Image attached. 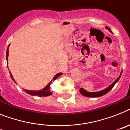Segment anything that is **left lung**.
Wrapping results in <instances>:
<instances>
[{
	"instance_id": "8db88e82",
	"label": "left lung",
	"mask_w": 130,
	"mask_h": 130,
	"mask_svg": "<svg viewBox=\"0 0 130 130\" xmlns=\"http://www.w3.org/2000/svg\"><path fill=\"white\" fill-rule=\"evenodd\" d=\"M106 28H107L108 30H109L110 32H111V29L109 28V27H106ZM122 73H121V74H120V75L119 76V77H118V79H117L116 80V81L112 83V84H111V85H109L108 87H107L106 89H103V90L102 91H98V92H89V91H86L85 89H83V88H80L79 89L80 93H81V94L85 96V97H88V98H98V97H101V96L102 95H104L106 94V93H107L109 92V91L112 89L113 87L115 84H116L118 81H119L120 77H121V75H122Z\"/></svg>"
}]
</instances>
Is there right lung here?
<instances>
[{
  "instance_id": "right-lung-1",
  "label": "right lung",
  "mask_w": 130,
  "mask_h": 130,
  "mask_svg": "<svg viewBox=\"0 0 130 130\" xmlns=\"http://www.w3.org/2000/svg\"><path fill=\"white\" fill-rule=\"evenodd\" d=\"M8 47H9V45L8 46V48H7V63H8ZM9 73H10V77H11V78H12V79L13 80L14 82H15V81H14V79L13 77H12V74H11V73H10V71H9ZM63 74L62 73H57V75H55L54 76V77L53 78V79L49 83H48V85L46 86V87H45V88H43V89H42L41 90H39V91H30V90H26V89H25V92H27L28 94L30 95H37V96H39V97H47V96H49L51 95H52L53 93L51 92V91L50 90V84L51 83L53 82V81H55V80H56L59 77L60 75H61Z\"/></svg>"
}]
</instances>
